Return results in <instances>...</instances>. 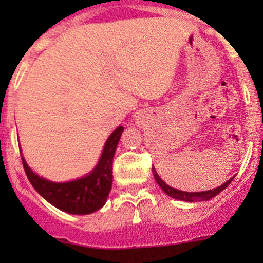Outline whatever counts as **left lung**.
<instances>
[{
    "label": "left lung",
    "instance_id": "1",
    "mask_svg": "<svg viewBox=\"0 0 263 263\" xmlns=\"http://www.w3.org/2000/svg\"><path fill=\"white\" fill-rule=\"evenodd\" d=\"M153 174H154V178H155L156 183L160 185L161 190L166 193L168 196L171 197L176 198V200H181V201H185V202H198V201H209L211 198H214L215 196L219 195L221 191H224L225 188L229 185V183L233 181V178H230L229 181H227L224 184L219 185V187L213 188V190H209V191H202V192H187V191H181V190H176V188L171 187V185L166 184L163 179L159 177L158 172L155 171V168H153Z\"/></svg>",
    "mask_w": 263,
    "mask_h": 263
}]
</instances>
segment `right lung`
I'll return each instance as SVG.
<instances>
[{
  "label": "right lung",
  "mask_w": 263,
  "mask_h": 263,
  "mask_svg": "<svg viewBox=\"0 0 263 263\" xmlns=\"http://www.w3.org/2000/svg\"><path fill=\"white\" fill-rule=\"evenodd\" d=\"M123 127L118 126L105 141L99 161L90 173L70 182H52L38 176L21 156L26 177L36 192L58 210L72 215H87L107 202L113 182V156Z\"/></svg>",
  "instance_id": "1"
}]
</instances>
